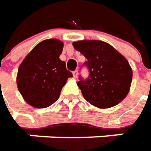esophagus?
Returning a JSON list of instances; mask_svg holds the SVG:
<instances>
[{"instance_id": "34e87169", "label": "esophagus", "mask_w": 151, "mask_h": 151, "mask_svg": "<svg viewBox=\"0 0 151 151\" xmlns=\"http://www.w3.org/2000/svg\"><path fill=\"white\" fill-rule=\"evenodd\" d=\"M73 78H77L78 75V70L73 71Z\"/></svg>"}]
</instances>
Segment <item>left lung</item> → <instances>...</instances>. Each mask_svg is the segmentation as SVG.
<instances>
[{
  "mask_svg": "<svg viewBox=\"0 0 151 151\" xmlns=\"http://www.w3.org/2000/svg\"><path fill=\"white\" fill-rule=\"evenodd\" d=\"M88 59L89 78L78 82L85 100L99 109H109L124 99L130 89L133 72L127 59L111 45L99 40L73 42Z\"/></svg>",
  "mask_w": 151,
  "mask_h": 151,
  "instance_id": "obj_1",
  "label": "left lung"
}]
</instances>
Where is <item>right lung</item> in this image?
I'll return each instance as SVG.
<instances>
[{
    "mask_svg": "<svg viewBox=\"0 0 151 151\" xmlns=\"http://www.w3.org/2000/svg\"><path fill=\"white\" fill-rule=\"evenodd\" d=\"M63 42L56 38L42 41L20 64L17 76L19 92L29 105L43 109L58 99L68 78L64 61L60 59Z\"/></svg>",
    "mask_w": 151,
    "mask_h": 151,
    "instance_id": "add662e5",
    "label": "right lung"
}]
</instances>
